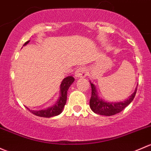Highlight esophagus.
I'll list each match as a JSON object with an SVG mask.
<instances>
[{"label":"esophagus","mask_w":151,"mask_h":151,"mask_svg":"<svg viewBox=\"0 0 151 151\" xmlns=\"http://www.w3.org/2000/svg\"><path fill=\"white\" fill-rule=\"evenodd\" d=\"M88 74V70L85 67H80L75 71V76L77 77H85Z\"/></svg>","instance_id":"obj_1"}]
</instances>
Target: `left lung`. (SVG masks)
Listing matches in <instances>:
<instances>
[{
    "mask_svg": "<svg viewBox=\"0 0 151 151\" xmlns=\"http://www.w3.org/2000/svg\"><path fill=\"white\" fill-rule=\"evenodd\" d=\"M92 88L91 98L90 100V107L94 113L104 116H113L123 111L134 99L137 92V88L128 99L123 102L109 103L103 101L98 96L96 86L90 82Z\"/></svg>",
    "mask_w": 151,
    "mask_h": 151,
    "instance_id": "obj_1",
    "label": "left lung"
}]
</instances>
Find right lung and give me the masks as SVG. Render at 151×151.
Instances as JSON below:
<instances>
[{
	"label": "right lung",
	"mask_w": 151,
	"mask_h": 151,
	"mask_svg": "<svg viewBox=\"0 0 151 151\" xmlns=\"http://www.w3.org/2000/svg\"><path fill=\"white\" fill-rule=\"evenodd\" d=\"M29 40L27 41L24 45H26ZM74 78L71 76L64 78L61 84V88H60V97L57 101L56 104L54 106H51L50 108H47L46 109L39 111H33L30 110L27 107H26L32 114L40 117H45V118H50V117L55 116L58 115L62 112L63 107L66 103V98H67V90L71 84L74 82Z\"/></svg>",
	"instance_id": "obj_1"
}]
</instances>
